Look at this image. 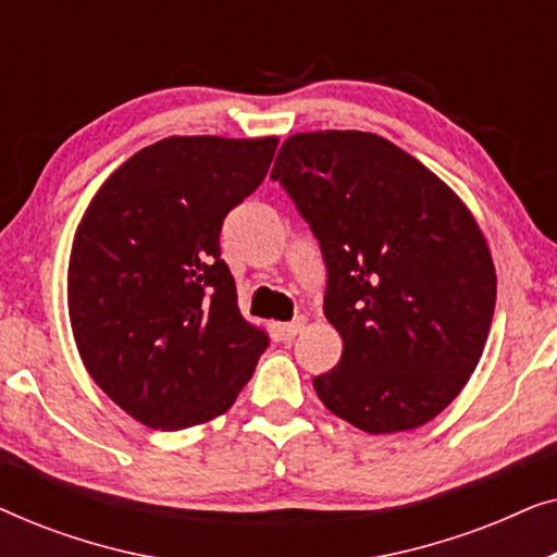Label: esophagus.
Instances as JSON below:
<instances>
[{
  "mask_svg": "<svg viewBox=\"0 0 557 557\" xmlns=\"http://www.w3.org/2000/svg\"><path fill=\"white\" fill-rule=\"evenodd\" d=\"M304 324H307V319H304V317L294 319V322H286V324H276V334L281 339H294L296 334L304 330Z\"/></svg>",
  "mask_w": 557,
  "mask_h": 557,
  "instance_id": "1",
  "label": "esophagus"
}]
</instances>
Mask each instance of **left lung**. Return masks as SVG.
I'll return each mask as SVG.
<instances>
[{
	"instance_id": "1",
	"label": "left lung",
	"mask_w": 557,
	"mask_h": 557,
	"mask_svg": "<svg viewBox=\"0 0 557 557\" xmlns=\"http://www.w3.org/2000/svg\"><path fill=\"white\" fill-rule=\"evenodd\" d=\"M271 177L292 195L326 263L324 317L337 368L319 400L364 433L436 418L484 352L497 273L467 202L429 166L370 132L288 136Z\"/></svg>"
}]
</instances>
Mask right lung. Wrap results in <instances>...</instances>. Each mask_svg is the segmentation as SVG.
Wrapping results in <instances>:
<instances>
[{
	"label": "right lung",
	"mask_w": 557,
	"mask_h": 557,
	"mask_svg": "<svg viewBox=\"0 0 557 557\" xmlns=\"http://www.w3.org/2000/svg\"><path fill=\"white\" fill-rule=\"evenodd\" d=\"M276 147V136H166L103 182L75 231V347L94 383L149 429L225 413L269 347V332L240 314L220 227Z\"/></svg>",
	"instance_id": "obj_1"
}]
</instances>
